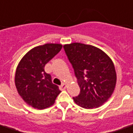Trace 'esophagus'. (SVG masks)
Listing matches in <instances>:
<instances>
[{"label": "esophagus", "instance_id": "esophagus-1", "mask_svg": "<svg viewBox=\"0 0 133 133\" xmlns=\"http://www.w3.org/2000/svg\"><path fill=\"white\" fill-rule=\"evenodd\" d=\"M66 83H63V84L59 87V88H60L61 90H64L66 89Z\"/></svg>", "mask_w": 133, "mask_h": 133}]
</instances>
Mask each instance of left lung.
I'll list each match as a JSON object with an SVG mask.
<instances>
[{
  "label": "left lung",
  "instance_id": "left-lung-1",
  "mask_svg": "<svg viewBox=\"0 0 133 133\" xmlns=\"http://www.w3.org/2000/svg\"><path fill=\"white\" fill-rule=\"evenodd\" d=\"M72 64L80 88L73 98L84 109H96L107 102L114 93L117 74L114 63L108 55L91 45L73 43L64 45Z\"/></svg>",
  "mask_w": 133,
  "mask_h": 133
}]
</instances>
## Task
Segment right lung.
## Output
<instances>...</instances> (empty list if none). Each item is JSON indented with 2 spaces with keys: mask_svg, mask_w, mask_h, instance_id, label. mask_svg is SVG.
Wrapping results in <instances>:
<instances>
[{
  "mask_svg": "<svg viewBox=\"0 0 133 133\" xmlns=\"http://www.w3.org/2000/svg\"><path fill=\"white\" fill-rule=\"evenodd\" d=\"M62 48V45L46 43L29 51L19 61L15 74V85L24 101L30 107L44 109L52 106L61 93L53 84L44 67Z\"/></svg>",
  "mask_w": 133,
  "mask_h": 133,
  "instance_id": "add662e5",
  "label": "right lung"
}]
</instances>
